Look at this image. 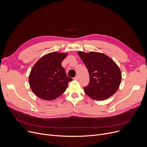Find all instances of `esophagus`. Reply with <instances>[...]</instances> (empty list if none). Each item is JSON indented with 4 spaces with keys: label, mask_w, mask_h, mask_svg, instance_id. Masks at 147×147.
Returning a JSON list of instances; mask_svg holds the SVG:
<instances>
[{
    "label": "esophagus",
    "mask_w": 147,
    "mask_h": 147,
    "mask_svg": "<svg viewBox=\"0 0 147 147\" xmlns=\"http://www.w3.org/2000/svg\"><path fill=\"white\" fill-rule=\"evenodd\" d=\"M79 79V77L78 76H76L75 78H74V80H78Z\"/></svg>",
    "instance_id": "1"
}]
</instances>
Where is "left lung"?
Listing matches in <instances>:
<instances>
[{"label":"left lung","mask_w":147,"mask_h":147,"mask_svg":"<svg viewBox=\"0 0 147 147\" xmlns=\"http://www.w3.org/2000/svg\"><path fill=\"white\" fill-rule=\"evenodd\" d=\"M90 76L88 85L84 87L85 94L95 100H104L114 95L119 88L121 73L118 65L104 53L78 52Z\"/></svg>","instance_id":"left-lung-1"}]
</instances>
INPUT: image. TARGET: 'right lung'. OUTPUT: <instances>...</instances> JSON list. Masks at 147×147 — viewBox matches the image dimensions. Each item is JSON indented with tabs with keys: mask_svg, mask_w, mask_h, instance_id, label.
Segmentation results:
<instances>
[{
	"mask_svg": "<svg viewBox=\"0 0 147 147\" xmlns=\"http://www.w3.org/2000/svg\"><path fill=\"white\" fill-rule=\"evenodd\" d=\"M67 54L51 52L42 57L32 68L29 84L34 94L44 100L57 98L73 80L66 74L61 63Z\"/></svg>",
	"mask_w": 147,
	"mask_h": 147,
	"instance_id": "add662e5",
	"label": "right lung"
}]
</instances>
